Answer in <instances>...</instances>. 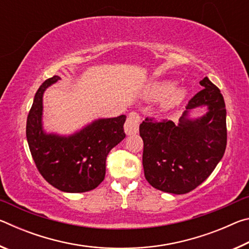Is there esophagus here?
<instances>
[{"label":"esophagus","mask_w":249,"mask_h":249,"mask_svg":"<svg viewBox=\"0 0 249 249\" xmlns=\"http://www.w3.org/2000/svg\"><path fill=\"white\" fill-rule=\"evenodd\" d=\"M141 117L136 112H130L127 119H126L124 129L125 133L127 135H134L138 132V127H140Z\"/></svg>","instance_id":"34e87169"}]
</instances>
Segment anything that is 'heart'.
I'll list each match as a JSON object with an SVG mask.
<instances>
[{
	"mask_svg": "<svg viewBox=\"0 0 249 249\" xmlns=\"http://www.w3.org/2000/svg\"><path fill=\"white\" fill-rule=\"evenodd\" d=\"M187 89L183 87H174V82L168 80H159L150 84L147 89V95L151 99L163 96L161 107L166 109L178 107L187 96Z\"/></svg>",
	"mask_w": 249,
	"mask_h": 249,
	"instance_id": "1",
	"label": "heart"
}]
</instances>
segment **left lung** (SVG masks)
<instances>
[{
    "label": "left lung",
    "instance_id": "obj_1",
    "mask_svg": "<svg viewBox=\"0 0 249 249\" xmlns=\"http://www.w3.org/2000/svg\"><path fill=\"white\" fill-rule=\"evenodd\" d=\"M200 84L203 90L189 101L178 125L149 117L140 125L145 178L160 191L184 195L195 190L212 174L225 153L224 99L208 77ZM202 106L208 107L203 117H188L189 112Z\"/></svg>",
    "mask_w": 249,
    "mask_h": 249
}]
</instances>
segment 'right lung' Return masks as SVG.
<instances>
[{
  "mask_svg": "<svg viewBox=\"0 0 249 249\" xmlns=\"http://www.w3.org/2000/svg\"><path fill=\"white\" fill-rule=\"evenodd\" d=\"M60 79L53 75L37 90L27 116L26 137L39 174L58 190H93L105 177L109 151L125 138V115L100 119L69 136L47 134L43 128V95Z\"/></svg>",
  "mask_w": 249,
  "mask_h": 249,
  "instance_id": "right-lung-1",
  "label": "right lung"
}]
</instances>
